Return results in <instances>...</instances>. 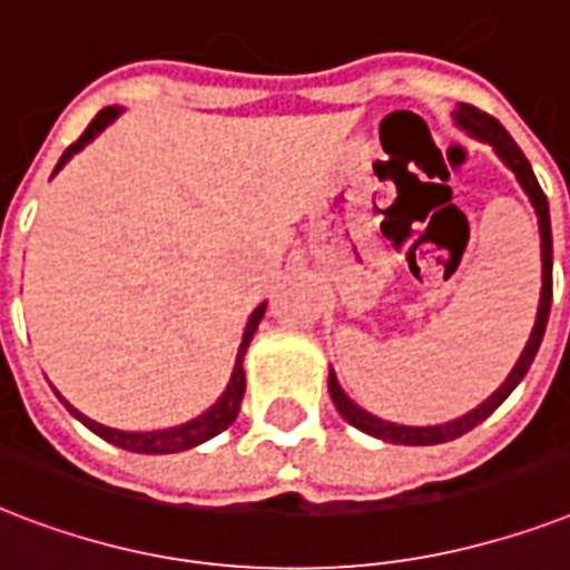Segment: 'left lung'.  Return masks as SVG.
<instances>
[{
	"mask_svg": "<svg viewBox=\"0 0 570 570\" xmlns=\"http://www.w3.org/2000/svg\"><path fill=\"white\" fill-rule=\"evenodd\" d=\"M458 125L470 130L475 139H484V142H491L497 148L505 166H511V171L518 175V180L527 189V196L532 198V205H535L538 214V225H541V262H544V285H541V306H538V321L535 330L529 335L527 351L520 354L518 365H514V372L509 374V381L502 383L500 390L493 392L491 399L484 401L482 407H475L473 413H466V416L454 419V422H445V425H434V428H407V425H395V422H383V419L372 416V413H365L363 407H356L354 401L347 399L338 381H335V374H330V395H333L335 407L338 413L351 422L354 428L365 431V434L381 436V440H390V443H401V445H434V443H445V440H454V436L466 434V431H473L479 422L491 416L493 410L500 407L502 401L509 399L514 386L523 381V374L529 372V365L535 360L538 347H541V338H544L547 330V317H550V303H553V235H550V207H547V196L544 189L538 187V178L529 160L523 157V151L518 148V142L511 139L509 130L497 121L493 116L482 112V109H475L470 104L458 106Z\"/></svg>",
	"mask_w": 570,
	"mask_h": 570,
	"instance_id": "1",
	"label": "left lung"
}]
</instances>
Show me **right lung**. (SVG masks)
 <instances>
[{
	"instance_id": "obj_1",
	"label": "right lung",
	"mask_w": 570,
	"mask_h": 570,
	"mask_svg": "<svg viewBox=\"0 0 570 570\" xmlns=\"http://www.w3.org/2000/svg\"><path fill=\"white\" fill-rule=\"evenodd\" d=\"M121 109L118 106H106V109H100L95 118H91V125L82 130V136H79L77 142L68 145V151L61 154L59 166H56V171L65 166V163L73 157V154L82 148V145H88L91 139H95L100 130H104L112 118L118 116ZM264 317V306H258L253 312V317H249V324H246V333H244V342H240V354H237V363H235V374H232V383H228V390L223 392V399L216 401L214 407L207 410V413H202L198 419H193V422H187V425L180 428H169V431H148V434H130V431H116V428H106L100 425V422H95V419L82 416L79 410H73L65 401V407L73 413V416L82 422L86 428H91L97 436H104V440H109V443L121 445V449H127V452H145V454H169V452H184V449H193V445L205 443V440H210V436L223 434L225 428L232 425L237 419V413H240V401H244V390H246V374H244V354L246 347H249V342H253L255 330H258V324H262Z\"/></svg>"
}]
</instances>
